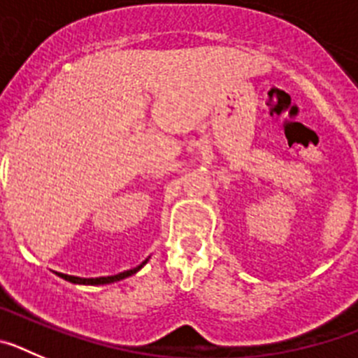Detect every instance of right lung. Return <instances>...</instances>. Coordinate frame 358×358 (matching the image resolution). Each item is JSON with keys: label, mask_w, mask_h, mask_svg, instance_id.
<instances>
[{"label": "right lung", "mask_w": 358, "mask_h": 358, "mask_svg": "<svg viewBox=\"0 0 358 358\" xmlns=\"http://www.w3.org/2000/svg\"><path fill=\"white\" fill-rule=\"evenodd\" d=\"M145 264H147V260H145L141 265H138L136 268H131V271H125V273H120V274H115V276H106V278H78V276H68V274H61V273H59V276L64 278L66 281H71V283H80V285H103V283H113V281H120L123 280V278L132 276V274L138 273Z\"/></svg>", "instance_id": "add662e5"}]
</instances>
